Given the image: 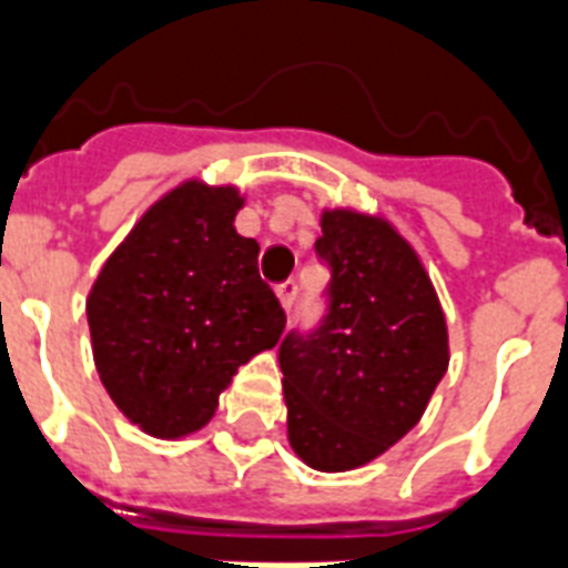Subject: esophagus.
I'll list each match as a JSON object with an SVG mask.
<instances>
[{
    "mask_svg": "<svg viewBox=\"0 0 568 568\" xmlns=\"http://www.w3.org/2000/svg\"><path fill=\"white\" fill-rule=\"evenodd\" d=\"M276 297H280V304H283L285 310H292V306H295V297H297L295 280H285V283L276 285Z\"/></svg>",
    "mask_w": 568,
    "mask_h": 568,
    "instance_id": "esophagus-1",
    "label": "esophagus"
}]
</instances>
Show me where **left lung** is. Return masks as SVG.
Here are the masks:
<instances>
[{"instance_id": "8db88e82", "label": "left lung", "mask_w": 568, "mask_h": 568, "mask_svg": "<svg viewBox=\"0 0 568 568\" xmlns=\"http://www.w3.org/2000/svg\"><path fill=\"white\" fill-rule=\"evenodd\" d=\"M316 255L331 267L325 316L280 343L288 443L343 473L418 424L448 367V331L430 276L388 222L331 210Z\"/></svg>"}]
</instances>
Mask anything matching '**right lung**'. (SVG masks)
<instances>
[{
    "label": "right lung",
    "mask_w": 568,
    "mask_h": 568,
    "mask_svg": "<svg viewBox=\"0 0 568 568\" xmlns=\"http://www.w3.org/2000/svg\"><path fill=\"white\" fill-rule=\"evenodd\" d=\"M237 189L183 183L120 243L87 301L111 400L162 439L195 434L241 364L280 343L285 310L234 231Z\"/></svg>",
    "instance_id": "add662e5"
}]
</instances>
